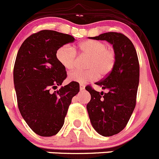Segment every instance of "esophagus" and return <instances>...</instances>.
Instances as JSON below:
<instances>
[{
	"instance_id": "obj_1",
	"label": "esophagus",
	"mask_w": 159,
	"mask_h": 159,
	"mask_svg": "<svg viewBox=\"0 0 159 159\" xmlns=\"http://www.w3.org/2000/svg\"><path fill=\"white\" fill-rule=\"evenodd\" d=\"M84 89H85V85L81 84V85H80V90H84Z\"/></svg>"
}]
</instances>
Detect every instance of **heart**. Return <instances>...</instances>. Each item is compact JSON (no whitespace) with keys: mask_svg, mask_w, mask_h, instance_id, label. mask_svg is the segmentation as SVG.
<instances>
[{"mask_svg":"<svg viewBox=\"0 0 159 159\" xmlns=\"http://www.w3.org/2000/svg\"><path fill=\"white\" fill-rule=\"evenodd\" d=\"M104 42L97 40H85L74 49L70 45H63L56 51V58L60 65L66 70L73 69L76 62V53L89 56L85 71L74 70L70 73L69 80L78 83H86L95 81L100 77L106 76L112 70L115 63L113 50L107 48Z\"/></svg>","mask_w":159,"mask_h":159,"instance_id":"1","label":"heart"}]
</instances>
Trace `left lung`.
<instances>
[{
  "instance_id": "8db88e82",
  "label": "left lung",
  "mask_w": 159,
  "mask_h": 159,
  "mask_svg": "<svg viewBox=\"0 0 159 159\" xmlns=\"http://www.w3.org/2000/svg\"><path fill=\"white\" fill-rule=\"evenodd\" d=\"M89 38L106 40L112 45L115 53L111 71L95 83L108 92L104 93L85 87L91 95L86 108L93 128L103 136H111L125 128L135 107L139 81L138 56L131 41L121 33L107 32Z\"/></svg>"
}]
</instances>
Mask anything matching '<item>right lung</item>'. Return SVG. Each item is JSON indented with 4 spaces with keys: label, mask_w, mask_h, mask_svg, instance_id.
I'll return each mask as SVG.
<instances>
[{
    "label": "right lung",
    "mask_w": 159,
    "mask_h": 159,
    "mask_svg": "<svg viewBox=\"0 0 159 159\" xmlns=\"http://www.w3.org/2000/svg\"><path fill=\"white\" fill-rule=\"evenodd\" d=\"M72 35L43 30L26 39L20 48L13 70L18 108L32 131L40 136H52L62 128L71 100L79 84L62 85L66 72L56 58L62 46L73 43Z\"/></svg>",
    "instance_id": "add662e5"
}]
</instances>
